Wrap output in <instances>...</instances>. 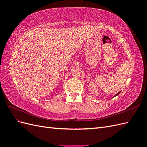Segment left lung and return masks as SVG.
Wrapping results in <instances>:
<instances>
[{
	"instance_id": "8db88e82",
	"label": "left lung",
	"mask_w": 147,
	"mask_h": 147,
	"mask_svg": "<svg viewBox=\"0 0 147 147\" xmlns=\"http://www.w3.org/2000/svg\"><path fill=\"white\" fill-rule=\"evenodd\" d=\"M120 92H121V91H119V92H118V93H117V94H116V95H115V96H118V94H119V93H120Z\"/></svg>"
}]
</instances>
